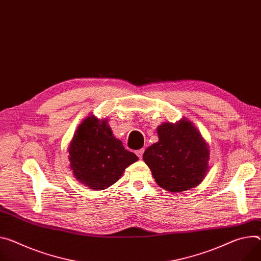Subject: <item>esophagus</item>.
I'll return each instance as SVG.
<instances>
[{
  "label": "esophagus",
  "mask_w": 261,
  "mask_h": 261,
  "mask_svg": "<svg viewBox=\"0 0 261 261\" xmlns=\"http://www.w3.org/2000/svg\"><path fill=\"white\" fill-rule=\"evenodd\" d=\"M144 153H145V150L144 149H140V150H137L136 152H135V154H136V156L139 158V159H141L143 158V155H144Z\"/></svg>",
  "instance_id": "esophagus-1"
}]
</instances>
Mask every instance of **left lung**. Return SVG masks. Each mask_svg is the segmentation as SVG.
<instances>
[{
  "label": "left lung",
  "mask_w": 261,
  "mask_h": 261,
  "mask_svg": "<svg viewBox=\"0 0 261 261\" xmlns=\"http://www.w3.org/2000/svg\"><path fill=\"white\" fill-rule=\"evenodd\" d=\"M157 133L159 141L143 156L156 183L173 193L200 184L208 170L209 150L197 128L183 120L162 124Z\"/></svg>",
  "instance_id": "left-lung-1"
}]
</instances>
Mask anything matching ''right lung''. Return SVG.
Returning <instances> with one entry per match:
<instances>
[{"instance_id": "right-lung-1", "label": "right lung", "mask_w": 261, "mask_h": 261, "mask_svg": "<svg viewBox=\"0 0 261 261\" xmlns=\"http://www.w3.org/2000/svg\"><path fill=\"white\" fill-rule=\"evenodd\" d=\"M74 176L91 189L102 191L115 183L125 169L138 160L113 137L107 121L93 115L79 126L68 148Z\"/></svg>"}]
</instances>
